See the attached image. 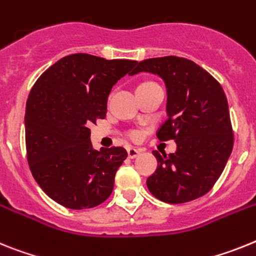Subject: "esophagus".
<instances>
[{
  "mask_svg": "<svg viewBox=\"0 0 256 256\" xmlns=\"http://www.w3.org/2000/svg\"><path fill=\"white\" fill-rule=\"evenodd\" d=\"M139 153H140V150H136V148H132V146L128 148V156L130 157V158H135V157H138Z\"/></svg>",
  "mask_w": 256,
  "mask_h": 256,
  "instance_id": "34e87169",
  "label": "esophagus"
}]
</instances>
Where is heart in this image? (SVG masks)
<instances>
[{
  "mask_svg": "<svg viewBox=\"0 0 256 256\" xmlns=\"http://www.w3.org/2000/svg\"><path fill=\"white\" fill-rule=\"evenodd\" d=\"M128 136H130V139H132V140H139V139L142 138V132L140 131L134 130V131H131Z\"/></svg>",
  "mask_w": 256,
  "mask_h": 256,
  "instance_id": "heart-1",
  "label": "heart"
}]
</instances>
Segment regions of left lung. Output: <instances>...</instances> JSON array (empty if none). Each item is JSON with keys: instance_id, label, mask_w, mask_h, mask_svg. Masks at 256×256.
Instances as JSON below:
<instances>
[{"instance_id": "left-lung-1", "label": "left lung", "mask_w": 256, "mask_h": 256, "mask_svg": "<svg viewBox=\"0 0 256 256\" xmlns=\"http://www.w3.org/2000/svg\"><path fill=\"white\" fill-rule=\"evenodd\" d=\"M139 72L165 81L168 118L157 138L176 142L175 153L153 150L158 165L146 179L148 190L156 198L174 205L202 197L216 183L232 153L233 130L224 90L210 73L186 58L146 59L132 74Z\"/></svg>"}]
</instances>
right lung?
Masks as SVG:
<instances>
[{
  "mask_svg": "<svg viewBox=\"0 0 256 256\" xmlns=\"http://www.w3.org/2000/svg\"><path fill=\"white\" fill-rule=\"evenodd\" d=\"M138 62L72 54L36 81L26 106V160L42 190L74 210L100 205L128 152L122 146L92 150L91 124L106 118L116 82L132 74Z\"/></svg>",
  "mask_w": 256,
  "mask_h": 256,
  "instance_id": "obj_1",
  "label": "right lung"
}]
</instances>
